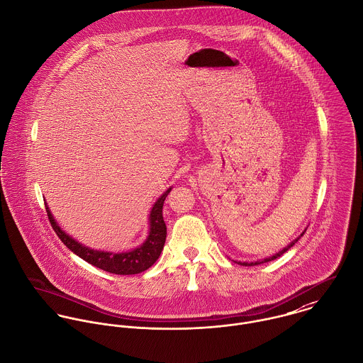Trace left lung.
<instances>
[{
  "label": "left lung",
  "mask_w": 363,
  "mask_h": 363,
  "mask_svg": "<svg viewBox=\"0 0 363 363\" xmlns=\"http://www.w3.org/2000/svg\"><path fill=\"white\" fill-rule=\"evenodd\" d=\"M301 236H303V233H302ZM301 236H299V238H301ZM299 238H298V239H295L294 242H291V245H288L286 247H284L281 252H278V253H277V255H274L272 257L261 259V261H256V262H240V264H242V265H257V264H261V262H267V261H272V259H278V257H281V256H282L285 252H288V250H289V249H291V247H292V246H294V245H295V243L299 240Z\"/></svg>",
  "instance_id": "obj_1"
}]
</instances>
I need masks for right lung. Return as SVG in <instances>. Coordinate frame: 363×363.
Returning a JSON list of instances; mask_svg holds the SVG:
<instances>
[{
    "mask_svg": "<svg viewBox=\"0 0 363 363\" xmlns=\"http://www.w3.org/2000/svg\"><path fill=\"white\" fill-rule=\"evenodd\" d=\"M170 190L172 189H167V191H164L157 199L155 206L151 209L148 239L140 247L125 253L99 252V250H94L86 246H82L81 243H78L77 240H74L71 236H68L65 232L61 230V228L54 220L49 207H46V211H48V216L54 232L72 253H75L81 259L88 261L89 264L107 272L118 274V275H131V274L143 272L148 269L151 265H154V262L159 259L163 250L164 240H166V223L163 220L162 209Z\"/></svg>",
    "mask_w": 363,
    "mask_h": 363,
    "instance_id": "right-lung-1",
    "label": "right lung"
}]
</instances>
